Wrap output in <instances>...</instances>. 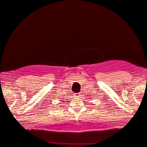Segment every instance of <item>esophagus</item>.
<instances>
[{"instance_id": "1", "label": "esophagus", "mask_w": 147, "mask_h": 147, "mask_svg": "<svg viewBox=\"0 0 147 147\" xmlns=\"http://www.w3.org/2000/svg\"><path fill=\"white\" fill-rule=\"evenodd\" d=\"M80 95V93H74V96H76V97H77V96H79Z\"/></svg>"}]
</instances>
